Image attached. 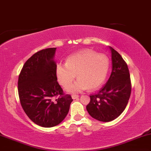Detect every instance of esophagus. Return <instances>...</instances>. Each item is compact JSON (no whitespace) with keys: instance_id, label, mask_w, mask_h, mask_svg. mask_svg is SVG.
<instances>
[{"instance_id":"esophagus-1","label":"esophagus","mask_w":151,"mask_h":151,"mask_svg":"<svg viewBox=\"0 0 151 151\" xmlns=\"http://www.w3.org/2000/svg\"><path fill=\"white\" fill-rule=\"evenodd\" d=\"M72 98L73 100H75V99H77L78 98H79V95H72Z\"/></svg>"}]
</instances>
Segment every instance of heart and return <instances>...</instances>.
I'll use <instances>...</instances> for the list:
<instances>
[{
  "label": "heart",
  "mask_w": 151,
  "mask_h": 151,
  "mask_svg": "<svg viewBox=\"0 0 151 151\" xmlns=\"http://www.w3.org/2000/svg\"><path fill=\"white\" fill-rule=\"evenodd\" d=\"M109 69V60L105 55L84 49L68 56L65 64H57L56 75L58 83L67 88L77 73L79 79L67 90L70 93H79L87 88L94 91L100 88L106 80Z\"/></svg>",
  "instance_id": "obj_1"
}]
</instances>
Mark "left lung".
Returning a JSON list of instances; mask_svg holds the SVG:
<instances>
[{"label":"left lung","instance_id":"left-lung-1","mask_svg":"<svg viewBox=\"0 0 151 151\" xmlns=\"http://www.w3.org/2000/svg\"><path fill=\"white\" fill-rule=\"evenodd\" d=\"M112 71L105 86L98 93L90 95L86 106L93 118L109 122L118 118L126 107L130 97L132 84L126 62L121 55L111 47Z\"/></svg>","mask_w":151,"mask_h":151}]
</instances>
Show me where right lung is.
<instances>
[{"instance_id":"right-lung-1","label":"right lung","mask_w":151,"mask_h":151,"mask_svg":"<svg viewBox=\"0 0 151 151\" xmlns=\"http://www.w3.org/2000/svg\"><path fill=\"white\" fill-rule=\"evenodd\" d=\"M56 48L42 49L28 58L19 75L18 93L28 117L40 126L51 127L63 121L72 102L57 81Z\"/></svg>"}]
</instances>
